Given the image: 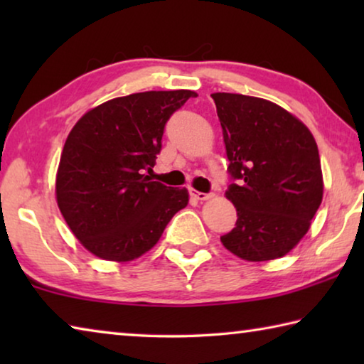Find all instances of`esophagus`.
Returning <instances> with one entry per match:
<instances>
[{"label": "esophagus", "instance_id": "esophagus-1", "mask_svg": "<svg viewBox=\"0 0 364 364\" xmlns=\"http://www.w3.org/2000/svg\"><path fill=\"white\" fill-rule=\"evenodd\" d=\"M191 197H194V199H197V200H207L208 197H210V194H207V193H200V191H196V189H191Z\"/></svg>", "mask_w": 364, "mask_h": 364}]
</instances>
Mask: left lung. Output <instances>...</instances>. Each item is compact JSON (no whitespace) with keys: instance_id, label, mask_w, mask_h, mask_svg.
Listing matches in <instances>:
<instances>
[{"instance_id":"obj_1","label":"left lung","mask_w":364,"mask_h":364,"mask_svg":"<svg viewBox=\"0 0 364 364\" xmlns=\"http://www.w3.org/2000/svg\"><path fill=\"white\" fill-rule=\"evenodd\" d=\"M237 212L221 242L247 262L274 260L299 244L323 200L316 141L292 114L262 97L213 93Z\"/></svg>"}]
</instances>
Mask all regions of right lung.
Here are the masks:
<instances>
[{
    "instance_id": "right-lung-1",
    "label": "right lung",
    "mask_w": 364,
    "mask_h": 364,
    "mask_svg": "<svg viewBox=\"0 0 364 364\" xmlns=\"http://www.w3.org/2000/svg\"><path fill=\"white\" fill-rule=\"evenodd\" d=\"M194 91H146L115 97L80 119L60 156L56 199L67 225L91 254L130 262L146 254L176 212L186 188L152 181L165 125Z\"/></svg>"
}]
</instances>
